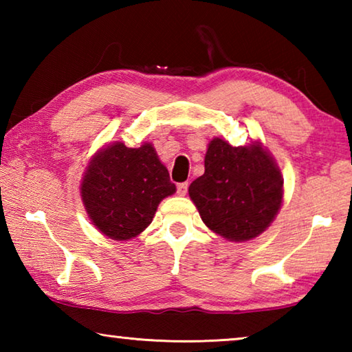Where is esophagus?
<instances>
[{
  "label": "esophagus",
  "instance_id": "obj_1",
  "mask_svg": "<svg viewBox=\"0 0 352 352\" xmlns=\"http://www.w3.org/2000/svg\"><path fill=\"white\" fill-rule=\"evenodd\" d=\"M177 192H178V195H186V192H188V182L178 183L177 184Z\"/></svg>",
  "mask_w": 352,
  "mask_h": 352
}]
</instances>
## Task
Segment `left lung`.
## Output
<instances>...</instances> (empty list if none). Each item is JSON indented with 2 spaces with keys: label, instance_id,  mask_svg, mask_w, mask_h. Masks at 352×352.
I'll list each match as a JSON object with an SVG mask.
<instances>
[{
  "label": "left lung",
  "instance_id": "obj_1",
  "mask_svg": "<svg viewBox=\"0 0 352 352\" xmlns=\"http://www.w3.org/2000/svg\"><path fill=\"white\" fill-rule=\"evenodd\" d=\"M189 197L214 233L234 242L250 241L281 208V172L261 144L233 147L214 138L208 146L205 174L190 183Z\"/></svg>",
  "mask_w": 352,
  "mask_h": 352
}]
</instances>
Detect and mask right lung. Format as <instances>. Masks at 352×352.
I'll return each mask as SVG.
<instances>
[{
    "mask_svg": "<svg viewBox=\"0 0 352 352\" xmlns=\"http://www.w3.org/2000/svg\"><path fill=\"white\" fill-rule=\"evenodd\" d=\"M80 189L93 225L111 239L127 241L147 228L175 184L152 144L115 142L93 158Z\"/></svg>",
    "mask_w": 352,
    "mask_h": 352,
    "instance_id": "right-lung-1",
    "label": "right lung"
}]
</instances>
